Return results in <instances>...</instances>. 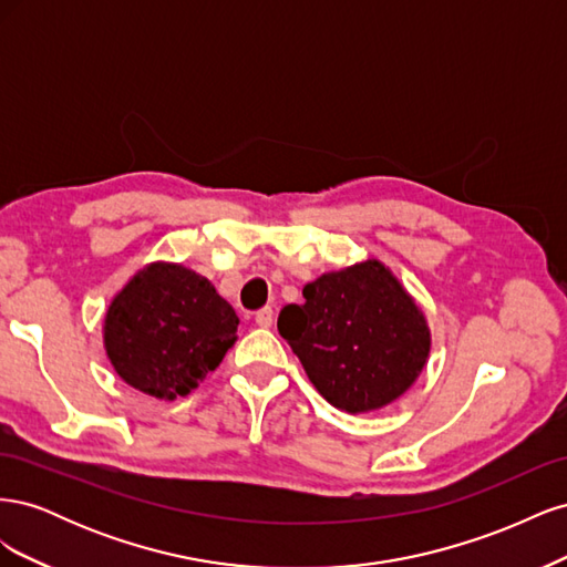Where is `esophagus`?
<instances>
[{
    "mask_svg": "<svg viewBox=\"0 0 567 567\" xmlns=\"http://www.w3.org/2000/svg\"><path fill=\"white\" fill-rule=\"evenodd\" d=\"M271 321H274V310H271V307H262V310L255 315V323L262 326V329H269Z\"/></svg>",
    "mask_w": 567,
    "mask_h": 567,
    "instance_id": "34e87169",
    "label": "esophagus"
}]
</instances>
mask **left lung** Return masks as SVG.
<instances>
[{
    "label": "left lung",
    "mask_w": 567,
    "mask_h": 567,
    "mask_svg": "<svg viewBox=\"0 0 567 567\" xmlns=\"http://www.w3.org/2000/svg\"><path fill=\"white\" fill-rule=\"evenodd\" d=\"M302 296L277 326L326 402L373 411L419 379L431 352L425 317L379 260L321 274Z\"/></svg>",
    "instance_id": "1"
}]
</instances>
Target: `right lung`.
I'll use <instances>...</instances> for the list:
<instances>
[{"mask_svg":"<svg viewBox=\"0 0 567 567\" xmlns=\"http://www.w3.org/2000/svg\"><path fill=\"white\" fill-rule=\"evenodd\" d=\"M238 317L215 286L156 262L120 290L104 323L106 354L127 385L175 400L198 388L234 346Z\"/></svg>","mask_w":567,"mask_h":567,"instance_id":"right-lung-1","label":"right lung"}]
</instances>
